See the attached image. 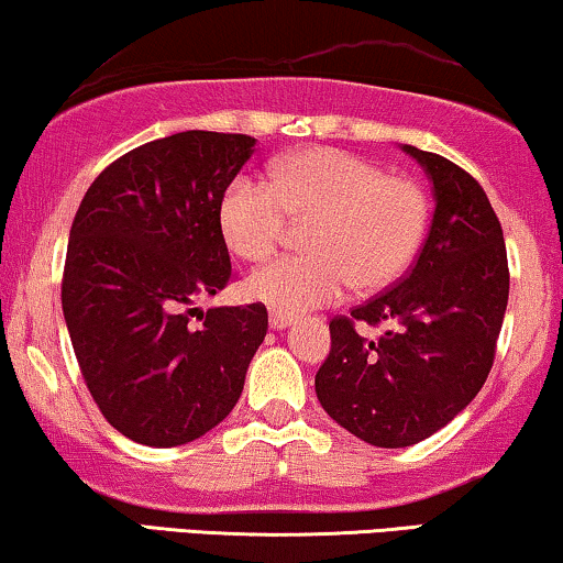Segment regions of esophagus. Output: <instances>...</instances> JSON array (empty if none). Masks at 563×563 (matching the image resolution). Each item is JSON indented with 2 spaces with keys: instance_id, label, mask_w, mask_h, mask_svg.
Masks as SVG:
<instances>
[{
  "instance_id": "1",
  "label": "esophagus",
  "mask_w": 563,
  "mask_h": 563,
  "mask_svg": "<svg viewBox=\"0 0 563 563\" xmlns=\"http://www.w3.org/2000/svg\"><path fill=\"white\" fill-rule=\"evenodd\" d=\"M268 322H272L274 330H284L295 322V318H291V314H284V312H272L268 314Z\"/></svg>"
}]
</instances>
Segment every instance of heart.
Masks as SVG:
<instances>
[{
    "label": "heart",
    "instance_id": "obj_1",
    "mask_svg": "<svg viewBox=\"0 0 563 563\" xmlns=\"http://www.w3.org/2000/svg\"><path fill=\"white\" fill-rule=\"evenodd\" d=\"M287 218L312 222L307 256L268 261L245 287L258 302L297 314L335 302L351 284L364 291L395 284L426 241L430 199L415 179L325 145L276 161L268 184L238 176L220 199L222 238L245 261L272 256Z\"/></svg>",
    "mask_w": 563,
    "mask_h": 563
}]
</instances>
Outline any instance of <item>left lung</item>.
Returning a JSON list of instances; mask_svg holds the SVG:
<instances>
[{"label": "left lung", "instance_id": "obj_1", "mask_svg": "<svg viewBox=\"0 0 563 563\" xmlns=\"http://www.w3.org/2000/svg\"><path fill=\"white\" fill-rule=\"evenodd\" d=\"M405 151L433 181L430 233L395 287L330 320L314 374L322 410L379 449L420 443L479 395L510 291L503 225L482 184L438 153ZM364 321L388 330L372 342L355 330Z\"/></svg>", "mask_w": 563, "mask_h": 563}]
</instances>
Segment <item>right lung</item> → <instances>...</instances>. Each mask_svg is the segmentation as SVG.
I'll use <instances>...</instances> for the list:
<instances>
[{
	"mask_svg": "<svg viewBox=\"0 0 563 563\" xmlns=\"http://www.w3.org/2000/svg\"><path fill=\"white\" fill-rule=\"evenodd\" d=\"M256 137L187 130L112 161L68 238L60 305L99 412L130 441L172 449L225 420L264 343L261 302H195L235 279L220 199Z\"/></svg>",
	"mask_w": 563,
	"mask_h": 563,
	"instance_id": "add662e5",
	"label": "right lung"
}]
</instances>
